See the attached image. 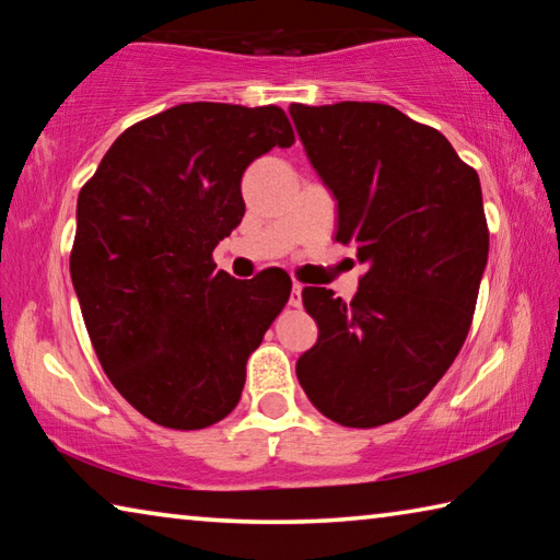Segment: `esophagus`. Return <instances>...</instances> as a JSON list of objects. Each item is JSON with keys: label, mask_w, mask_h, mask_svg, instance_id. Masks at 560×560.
Listing matches in <instances>:
<instances>
[{"label": "esophagus", "mask_w": 560, "mask_h": 560, "mask_svg": "<svg viewBox=\"0 0 560 560\" xmlns=\"http://www.w3.org/2000/svg\"><path fill=\"white\" fill-rule=\"evenodd\" d=\"M301 283L299 281H293V287H291V296H289V306H293V308H299L301 306Z\"/></svg>", "instance_id": "obj_1"}]
</instances>
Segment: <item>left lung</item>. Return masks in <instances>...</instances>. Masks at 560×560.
Instances as JSON below:
<instances>
[{"label": "left lung", "instance_id": "obj_1", "mask_svg": "<svg viewBox=\"0 0 560 560\" xmlns=\"http://www.w3.org/2000/svg\"><path fill=\"white\" fill-rule=\"evenodd\" d=\"M289 113L338 200L336 242L368 264L350 303L301 291L318 340L296 375L328 420L377 428L430 395L469 334L489 257L479 175L440 130L385 103Z\"/></svg>", "mask_w": 560, "mask_h": 560}]
</instances>
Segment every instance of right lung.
<instances>
[{
    "label": "right lung",
    "mask_w": 560,
    "mask_h": 560,
    "mask_svg": "<svg viewBox=\"0 0 560 560\" xmlns=\"http://www.w3.org/2000/svg\"><path fill=\"white\" fill-rule=\"evenodd\" d=\"M279 106L179 103L130 126L79 192L71 279L113 387L170 430L224 420L246 358L289 301V273L217 269L214 246L244 217L242 175L291 148Z\"/></svg>",
    "instance_id": "1"
}]
</instances>
